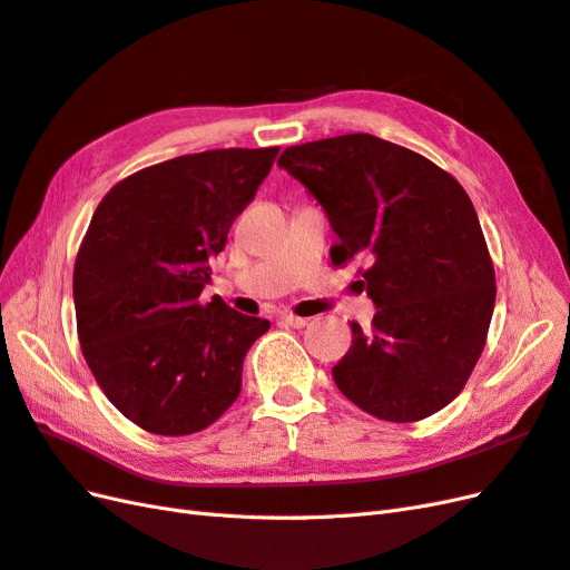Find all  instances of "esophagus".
<instances>
[{
	"label": "esophagus",
	"mask_w": 570,
	"mask_h": 570,
	"mask_svg": "<svg viewBox=\"0 0 570 570\" xmlns=\"http://www.w3.org/2000/svg\"><path fill=\"white\" fill-rule=\"evenodd\" d=\"M281 321L285 325H292V327H304L308 323V318H302V316H295V314H281Z\"/></svg>",
	"instance_id": "1"
}]
</instances>
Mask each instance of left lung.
<instances>
[{"label":"left lung","instance_id":"8db88e82","mask_svg":"<svg viewBox=\"0 0 570 570\" xmlns=\"http://www.w3.org/2000/svg\"><path fill=\"white\" fill-rule=\"evenodd\" d=\"M278 166L325 209L333 264L364 258L371 331L333 368L340 392L392 423L433 416L469 383L497 297L471 197L421 154L368 132L287 147Z\"/></svg>","mask_w":570,"mask_h":570}]
</instances>
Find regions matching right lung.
<instances>
[{"label": "right lung", "instance_id": "obj_1", "mask_svg": "<svg viewBox=\"0 0 570 570\" xmlns=\"http://www.w3.org/2000/svg\"><path fill=\"white\" fill-rule=\"evenodd\" d=\"M278 149H209L137 170L82 237L80 350L107 400L147 433H199L237 400L245 354L271 323L199 297Z\"/></svg>", "mask_w": 570, "mask_h": 570}]
</instances>
